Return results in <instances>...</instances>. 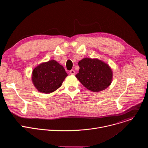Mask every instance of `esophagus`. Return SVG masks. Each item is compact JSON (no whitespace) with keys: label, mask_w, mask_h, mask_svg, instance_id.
I'll return each instance as SVG.
<instances>
[{"label":"esophagus","mask_w":148,"mask_h":148,"mask_svg":"<svg viewBox=\"0 0 148 148\" xmlns=\"http://www.w3.org/2000/svg\"><path fill=\"white\" fill-rule=\"evenodd\" d=\"M70 73L71 74V75H74L75 74V72L74 70H71L70 71Z\"/></svg>","instance_id":"1"}]
</instances>
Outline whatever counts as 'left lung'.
Returning <instances> with one entry per match:
<instances>
[{"instance_id":"1","label":"left lung","mask_w":148,"mask_h":148,"mask_svg":"<svg viewBox=\"0 0 148 148\" xmlns=\"http://www.w3.org/2000/svg\"><path fill=\"white\" fill-rule=\"evenodd\" d=\"M75 77L82 85L93 92L107 88L111 83L112 72L108 64L98 59L84 58L78 62Z\"/></svg>"}]
</instances>
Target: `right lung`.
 <instances>
[{
    "mask_svg": "<svg viewBox=\"0 0 148 148\" xmlns=\"http://www.w3.org/2000/svg\"><path fill=\"white\" fill-rule=\"evenodd\" d=\"M67 76L64 67L55 60L42 63L32 73V81L41 92L49 94L58 89Z\"/></svg>",
    "mask_w": 148,
    "mask_h": 148,
    "instance_id": "right-lung-1",
    "label": "right lung"
}]
</instances>
